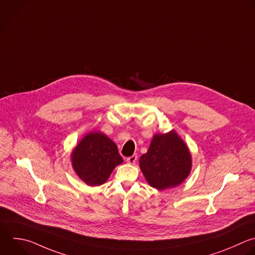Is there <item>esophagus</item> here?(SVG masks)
<instances>
[{"instance_id":"1","label":"esophagus","mask_w":255,"mask_h":255,"mask_svg":"<svg viewBox=\"0 0 255 255\" xmlns=\"http://www.w3.org/2000/svg\"><path fill=\"white\" fill-rule=\"evenodd\" d=\"M126 161L129 163V164H132V165H134L135 163H136V161H137V155H132V156H130V157H128L127 159H126Z\"/></svg>"}]
</instances>
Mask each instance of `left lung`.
<instances>
[{"instance_id":"1","label":"left lung","mask_w":255,"mask_h":255,"mask_svg":"<svg viewBox=\"0 0 255 255\" xmlns=\"http://www.w3.org/2000/svg\"><path fill=\"white\" fill-rule=\"evenodd\" d=\"M139 166L150 186L165 190L180 185L189 176L192 156L182 138L171 130L153 136L147 153L140 157Z\"/></svg>"}]
</instances>
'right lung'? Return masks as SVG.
Here are the masks:
<instances>
[{"instance_id": "1", "label": "right lung", "mask_w": 255, "mask_h": 255, "mask_svg": "<svg viewBox=\"0 0 255 255\" xmlns=\"http://www.w3.org/2000/svg\"><path fill=\"white\" fill-rule=\"evenodd\" d=\"M77 176L89 186L104 184L117 165L123 163L116 144L104 133L91 131L85 135L71 153Z\"/></svg>"}]
</instances>
